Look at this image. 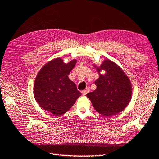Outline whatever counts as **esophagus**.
Listing matches in <instances>:
<instances>
[{
  "mask_svg": "<svg viewBox=\"0 0 159 159\" xmlns=\"http://www.w3.org/2000/svg\"><path fill=\"white\" fill-rule=\"evenodd\" d=\"M89 91V88H85V89H84V90H83V91L81 92V93H82L83 95H85V94H87L88 93Z\"/></svg>",
  "mask_w": 159,
  "mask_h": 159,
  "instance_id": "obj_1",
  "label": "esophagus"
}]
</instances>
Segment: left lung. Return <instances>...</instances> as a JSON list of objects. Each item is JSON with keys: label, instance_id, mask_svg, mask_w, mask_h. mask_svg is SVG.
Masks as SVG:
<instances>
[{"label": "left lung", "instance_id": "1", "mask_svg": "<svg viewBox=\"0 0 159 159\" xmlns=\"http://www.w3.org/2000/svg\"><path fill=\"white\" fill-rule=\"evenodd\" d=\"M99 74L95 80L97 89L86 94L99 114L110 117L122 112L131 101L132 85L125 71L116 63L108 59L99 67L93 65ZM105 71V75L100 73Z\"/></svg>", "mask_w": 159, "mask_h": 159}]
</instances>
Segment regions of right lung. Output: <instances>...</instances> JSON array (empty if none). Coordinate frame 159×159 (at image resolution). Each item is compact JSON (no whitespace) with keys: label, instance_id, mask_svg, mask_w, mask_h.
I'll return each mask as SVG.
<instances>
[{"label":"right lung","instance_id":"1","mask_svg":"<svg viewBox=\"0 0 159 159\" xmlns=\"http://www.w3.org/2000/svg\"><path fill=\"white\" fill-rule=\"evenodd\" d=\"M76 61L74 59L65 63L57 57L43 66L37 74L33 92L36 102L56 116L67 112L81 95L68 77Z\"/></svg>","mask_w":159,"mask_h":159}]
</instances>
